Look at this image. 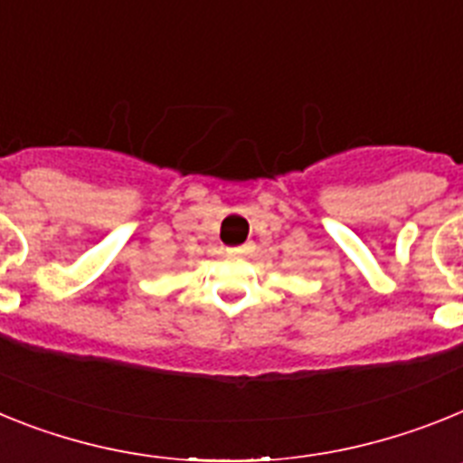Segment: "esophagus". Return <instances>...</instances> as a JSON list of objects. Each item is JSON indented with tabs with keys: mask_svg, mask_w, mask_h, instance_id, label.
Wrapping results in <instances>:
<instances>
[{
	"mask_svg": "<svg viewBox=\"0 0 463 463\" xmlns=\"http://www.w3.org/2000/svg\"><path fill=\"white\" fill-rule=\"evenodd\" d=\"M244 249H247V247H237V249H228V251H231V254H244Z\"/></svg>",
	"mask_w": 463,
	"mask_h": 463,
	"instance_id": "esophagus-1",
	"label": "esophagus"
}]
</instances>
